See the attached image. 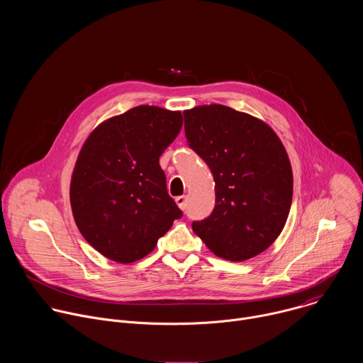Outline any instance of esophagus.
I'll use <instances>...</instances> for the list:
<instances>
[{
  "label": "esophagus",
  "mask_w": 363,
  "mask_h": 363,
  "mask_svg": "<svg viewBox=\"0 0 363 363\" xmlns=\"http://www.w3.org/2000/svg\"><path fill=\"white\" fill-rule=\"evenodd\" d=\"M175 202H177V205L179 206L181 210H185V208H186V196H185V195L177 196V198H175Z\"/></svg>",
  "instance_id": "34e87169"
}]
</instances>
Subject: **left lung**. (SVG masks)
<instances>
[{
  "mask_svg": "<svg viewBox=\"0 0 363 363\" xmlns=\"http://www.w3.org/2000/svg\"><path fill=\"white\" fill-rule=\"evenodd\" d=\"M191 149L210 167L216 206L194 233L216 255L244 262L267 250L284 228L293 172L276 132L263 121L223 105L184 112Z\"/></svg>",
  "mask_w": 363,
  "mask_h": 363,
  "instance_id": "obj_1",
  "label": "left lung"
}]
</instances>
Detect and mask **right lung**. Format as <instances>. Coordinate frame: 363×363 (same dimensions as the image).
I'll return each instance as SVG.
<instances>
[{
  "label": "right lung",
  "mask_w": 363,
  "mask_h": 363,
  "mask_svg": "<svg viewBox=\"0 0 363 363\" xmlns=\"http://www.w3.org/2000/svg\"><path fill=\"white\" fill-rule=\"evenodd\" d=\"M181 128V112L143 105L100 123L86 139L70 203L79 231L101 255L122 264L140 260L182 217L160 165Z\"/></svg>",
  "instance_id": "right-lung-1"
}]
</instances>
